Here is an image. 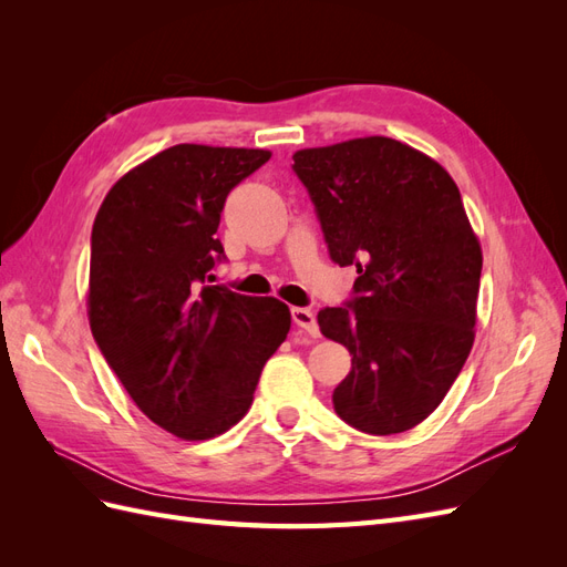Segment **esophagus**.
<instances>
[{
	"mask_svg": "<svg viewBox=\"0 0 567 567\" xmlns=\"http://www.w3.org/2000/svg\"><path fill=\"white\" fill-rule=\"evenodd\" d=\"M290 315H293V323L298 326V329H302L305 333H310L312 338H319L317 315L310 310V307H293Z\"/></svg>",
	"mask_w": 567,
	"mask_h": 567,
	"instance_id": "obj_1",
	"label": "esophagus"
}]
</instances>
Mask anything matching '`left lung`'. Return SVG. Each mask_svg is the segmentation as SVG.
Segmentation results:
<instances>
[{"instance_id": "8db88e82", "label": "left lung", "mask_w": 567, "mask_h": 567, "mask_svg": "<svg viewBox=\"0 0 567 567\" xmlns=\"http://www.w3.org/2000/svg\"><path fill=\"white\" fill-rule=\"evenodd\" d=\"M293 161L331 260L357 267L352 300L317 315L321 333L352 354L336 414L362 433H404L444 400L475 338L483 250L458 186L388 136L305 148Z\"/></svg>"}]
</instances>
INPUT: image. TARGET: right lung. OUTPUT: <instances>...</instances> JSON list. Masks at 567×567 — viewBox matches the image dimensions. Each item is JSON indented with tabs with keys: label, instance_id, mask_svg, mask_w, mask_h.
Wrapping results in <instances>:
<instances>
[{
	"label": "right lung",
	"instance_id": "add662e5",
	"mask_svg": "<svg viewBox=\"0 0 567 567\" xmlns=\"http://www.w3.org/2000/svg\"><path fill=\"white\" fill-rule=\"evenodd\" d=\"M262 148L177 144L120 177L92 229L90 326L134 404L167 433L208 440L246 416L290 329L277 298L210 286L231 188Z\"/></svg>",
	"mask_w": 567,
	"mask_h": 567
}]
</instances>
